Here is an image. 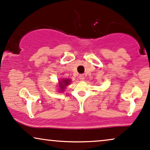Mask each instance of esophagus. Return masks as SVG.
<instances>
[{"label":"esophagus","mask_w":150,"mask_h":150,"mask_svg":"<svg viewBox=\"0 0 150 150\" xmlns=\"http://www.w3.org/2000/svg\"><path fill=\"white\" fill-rule=\"evenodd\" d=\"M79 80H80V81H84V79H85L84 75H79Z\"/></svg>","instance_id":"1"}]
</instances>
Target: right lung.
Masks as SVG:
<instances>
[{
  "label": "right lung",
  "instance_id": "right-lung-1",
  "mask_svg": "<svg viewBox=\"0 0 150 150\" xmlns=\"http://www.w3.org/2000/svg\"><path fill=\"white\" fill-rule=\"evenodd\" d=\"M59 89H60V91L62 92L64 91V90L65 89V88L66 86L69 85L70 83L71 82V79H62L61 80L59 81Z\"/></svg>",
  "mask_w": 150,
  "mask_h": 150
}]
</instances>
